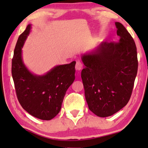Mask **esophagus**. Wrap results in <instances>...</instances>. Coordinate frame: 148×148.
I'll return each instance as SVG.
<instances>
[{"label":"esophagus","instance_id":"1","mask_svg":"<svg viewBox=\"0 0 148 148\" xmlns=\"http://www.w3.org/2000/svg\"><path fill=\"white\" fill-rule=\"evenodd\" d=\"M75 68H76V71H81V70L83 69V64H82L80 61H77Z\"/></svg>","mask_w":148,"mask_h":148}]
</instances>
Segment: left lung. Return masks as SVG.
I'll return each instance as SVG.
<instances>
[{"instance_id":"left-lung-1","label":"left lung","mask_w":148,"mask_h":148,"mask_svg":"<svg viewBox=\"0 0 148 148\" xmlns=\"http://www.w3.org/2000/svg\"><path fill=\"white\" fill-rule=\"evenodd\" d=\"M119 40L102 42L92 51L82 55L85 97L89 109L97 116H112L131 98L138 71L136 47L121 23L116 22Z\"/></svg>"}]
</instances>
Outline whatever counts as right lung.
<instances>
[{
  "label": "right lung",
  "instance_id": "obj_1",
  "mask_svg": "<svg viewBox=\"0 0 148 148\" xmlns=\"http://www.w3.org/2000/svg\"><path fill=\"white\" fill-rule=\"evenodd\" d=\"M31 29L29 24L17 40L12 59V77L23 108L36 118L50 120L59 114L67 89L74 81L76 61L57 65L43 75L32 73L22 57V48Z\"/></svg>",
  "mask_w": 148,
  "mask_h": 148
}]
</instances>
